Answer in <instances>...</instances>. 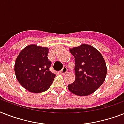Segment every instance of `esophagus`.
Returning a JSON list of instances; mask_svg holds the SVG:
<instances>
[{
  "label": "esophagus",
  "mask_w": 124,
  "mask_h": 124,
  "mask_svg": "<svg viewBox=\"0 0 124 124\" xmlns=\"http://www.w3.org/2000/svg\"><path fill=\"white\" fill-rule=\"evenodd\" d=\"M68 72V69L66 68V67H64V68H62V70L60 71V73L62 74V75H64L65 74H66V73Z\"/></svg>",
  "instance_id": "34e87169"
}]
</instances>
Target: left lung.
<instances>
[{
	"label": "left lung",
	"instance_id": "8db88e82",
	"mask_svg": "<svg viewBox=\"0 0 124 124\" xmlns=\"http://www.w3.org/2000/svg\"><path fill=\"white\" fill-rule=\"evenodd\" d=\"M75 57V80L68 85V89L78 96H87L104 83L107 74L106 62L102 54L88 44L70 49Z\"/></svg>",
	"mask_w": 124,
	"mask_h": 124
}]
</instances>
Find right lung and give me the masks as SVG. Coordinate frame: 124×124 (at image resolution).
Wrapping results in <instances>:
<instances>
[{"instance_id":"add662e5","label":"right lung","mask_w":124,"mask_h":124,"mask_svg":"<svg viewBox=\"0 0 124 124\" xmlns=\"http://www.w3.org/2000/svg\"><path fill=\"white\" fill-rule=\"evenodd\" d=\"M49 49L29 45L20 52L15 63V73L24 88L34 93L44 92L52 84L56 75L49 71Z\"/></svg>"}]
</instances>
